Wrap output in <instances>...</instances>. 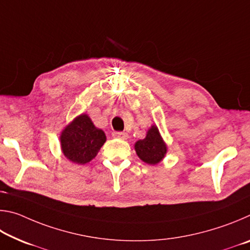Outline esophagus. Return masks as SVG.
<instances>
[{
	"label": "esophagus",
	"mask_w": 250,
	"mask_h": 250,
	"mask_svg": "<svg viewBox=\"0 0 250 250\" xmlns=\"http://www.w3.org/2000/svg\"><path fill=\"white\" fill-rule=\"evenodd\" d=\"M112 135L115 138L122 139V140H126V139H128V134H126L125 132H113Z\"/></svg>",
	"instance_id": "obj_1"
}]
</instances>
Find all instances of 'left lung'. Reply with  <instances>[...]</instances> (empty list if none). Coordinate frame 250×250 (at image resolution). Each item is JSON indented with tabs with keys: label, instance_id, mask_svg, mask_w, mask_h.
<instances>
[{
	"label": "left lung",
	"instance_id": "obj_1",
	"mask_svg": "<svg viewBox=\"0 0 250 250\" xmlns=\"http://www.w3.org/2000/svg\"><path fill=\"white\" fill-rule=\"evenodd\" d=\"M134 150L143 162L150 166H156L166 158L167 146L164 142L158 126L152 125L146 131V138L134 143Z\"/></svg>",
	"mask_w": 250,
	"mask_h": 250
}]
</instances>
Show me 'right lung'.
Returning a JSON list of instances; mask_svg holds the SVG:
<instances>
[{"instance_id": "add662e5", "label": "right lung", "mask_w": 250, "mask_h": 250, "mask_svg": "<svg viewBox=\"0 0 250 250\" xmlns=\"http://www.w3.org/2000/svg\"><path fill=\"white\" fill-rule=\"evenodd\" d=\"M105 140L104 131L97 128L87 113L76 117L59 135L62 154L76 164H86L95 159Z\"/></svg>"}]
</instances>
